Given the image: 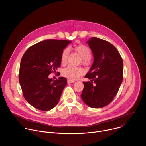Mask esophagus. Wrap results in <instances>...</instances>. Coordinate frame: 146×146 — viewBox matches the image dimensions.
<instances>
[{
  "mask_svg": "<svg viewBox=\"0 0 146 146\" xmlns=\"http://www.w3.org/2000/svg\"><path fill=\"white\" fill-rule=\"evenodd\" d=\"M75 82V81H74V80H68V82L69 83V84H70V83H73V82Z\"/></svg>",
  "mask_w": 146,
  "mask_h": 146,
  "instance_id": "esophagus-1",
  "label": "esophagus"
}]
</instances>
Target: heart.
Listing matches in <instances>:
<instances>
[{
	"label": "heart",
	"mask_w": 146,
	"mask_h": 146,
	"mask_svg": "<svg viewBox=\"0 0 146 146\" xmlns=\"http://www.w3.org/2000/svg\"><path fill=\"white\" fill-rule=\"evenodd\" d=\"M72 50L74 52L77 53L81 57V63L86 66L90 64V57L92 55L91 49L84 44H77L73 47ZM69 51L66 48L62 52L60 61L63 65H65L68 60ZM62 75L69 80H74L79 78L80 76L84 73V70L81 67H74L69 66L62 71Z\"/></svg>",
	"instance_id": "b5f03b06"
}]
</instances>
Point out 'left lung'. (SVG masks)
<instances>
[{"instance_id":"8db88e82","label":"left lung","mask_w":146,"mask_h":146,"mask_svg":"<svg viewBox=\"0 0 146 146\" xmlns=\"http://www.w3.org/2000/svg\"><path fill=\"white\" fill-rule=\"evenodd\" d=\"M88 43L94 60L83 81L82 100L93 108L105 107L113 101L123 80V60L116 48L110 43L92 37Z\"/></svg>"}]
</instances>
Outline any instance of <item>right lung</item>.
Instances as JSON below:
<instances>
[{
	"mask_svg": "<svg viewBox=\"0 0 146 146\" xmlns=\"http://www.w3.org/2000/svg\"><path fill=\"white\" fill-rule=\"evenodd\" d=\"M70 42L46 40L30 47L23 56L18 75L19 84L24 98L39 110L53 109L67 84L66 78L60 77L52 81L48 75L60 66L62 52Z\"/></svg>",
	"mask_w": 146,
	"mask_h": 146,
	"instance_id": "right-lung-1",
	"label": "right lung"
}]
</instances>
